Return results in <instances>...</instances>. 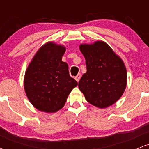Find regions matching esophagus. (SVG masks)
<instances>
[{
  "mask_svg": "<svg viewBox=\"0 0 149 149\" xmlns=\"http://www.w3.org/2000/svg\"><path fill=\"white\" fill-rule=\"evenodd\" d=\"M80 78H81V73H78V75L75 77V79L76 80L77 82H79Z\"/></svg>",
  "mask_w": 149,
  "mask_h": 149,
  "instance_id": "1",
  "label": "esophagus"
}]
</instances>
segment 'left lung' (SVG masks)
I'll return each mask as SVG.
<instances>
[{
    "label": "left lung",
    "instance_id": "left-lung-1",
    "mask_svg": "<svg viewBox=\"0 0 149 149\" xmlns=\"http://www.w3.org/2000/svg\"><path fill=\"white\" fill-rule=\"evenodd\" d=\"M87 72L78 83V88L90 104L107 108L116 103L127 85V71L121 58L104 41L81 44Z\"/></svg>",
    "mask_w": 149,
    "mask_h": 149
}]
</instances>
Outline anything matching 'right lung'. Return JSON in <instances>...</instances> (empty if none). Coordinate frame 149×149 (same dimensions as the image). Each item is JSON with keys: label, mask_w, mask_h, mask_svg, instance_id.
<instances>
[{"label": "right lung", "mask_w": 149, "mask_h": 149, "mask_svg": "<svg viewBox=\"0 0 149 149\" xmlns=\"http://www.w3.org/2000/svg\"><path fill=\"white\" fill-rule=\"evenodd\" d=\"M65 51L64 45L47 42L36 53L26 71V95L40 111L54 113L60 110L70 92L78 85L70 76L68 64L61 61Z\"/></svg>", "instance_id": "add662e5"}]
</instances>
